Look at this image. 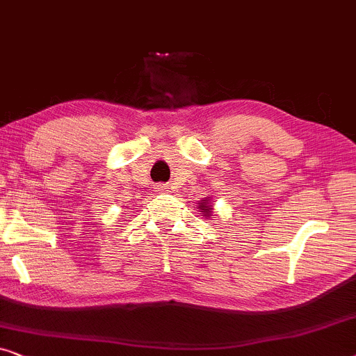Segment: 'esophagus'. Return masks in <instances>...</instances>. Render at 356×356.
I'll return each mask as SVG.
<instances>
[{"label":"esophagus","instance_id":"34e87169","mask_svg":"<svg viewBox=\"0 0 356 356\" xmlns=\"http://www.w3.org/2000/svg\"><path fill=\"white\" fill-rule=\"evenodd\" d=\"M167 189H168L167 184H157V186H155V191H159V193H165Z\"/></svg>","mask_w":356,"mask_h":356}]
</instances>
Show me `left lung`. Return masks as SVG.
I'll use <instances>...</instances> for the list:
<instances>
[{"label": "left lung", "mask_w": 356, "mask_h": 356, "mask_svg": "<svg viewBox=\"0 0 356 356\" xmlns=\"http://www.w3.org/2000/svg\"><path fill=\"white\" fill-rule=\"evenodd\" d=\"M199 207H201V212H204V213H206V216H211V209H212V206H207V204L206 202H202V206H199Z\"/></svg>", "instance_id": "obj_1"}]
</instances>
